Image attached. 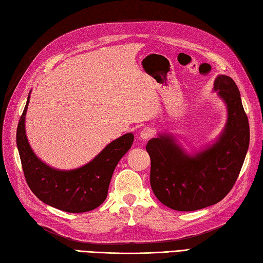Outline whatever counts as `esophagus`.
I'll return each instance as SVG.
<instances>
[{
	"label": "esophagus",
	"mask_w": 263,
	"mask_h": 263,
	"mask_svg": "<svg viewBox=\"0 0 263 263\" xmlns=\"http://www.w3.org/2000/svg\"><path fill=\"white\" fill-rule=\"evenodd\" d=\"M154 136V131L153 128H149V127H146V128H142L141 132H140V139L141 140H148V139H150Z\"/></svg>",
	"instance_id": "34e87169"
}]
</instances>
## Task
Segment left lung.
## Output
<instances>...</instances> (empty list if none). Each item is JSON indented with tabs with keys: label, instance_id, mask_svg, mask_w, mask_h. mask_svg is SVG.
Returning <instances> with one entry per match:
<instances>
[{
	"label": "left lung",
	"instance_id": "1",
	"mask_svg": "<svg viewBox=\"0 0 263 263\" xmlns=\"http://www.w3.org/2000/svg\"><path fill=\"white\" fill-rule=\"evenodd\" d=\"M214 91L227 108L224 130L216 140L190 155L172 133H158L147 143L152 161L150 185L161 203L177 211L216 204L231 191L247 156L250 126L241 93L231 77L216 78Z\"/></svg>",
	"mask_w": 263,
	"mask_h": 263
}]
</instances>
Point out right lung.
<instances>
[{
  "label": "right lung",
  "mask_w": 263,
  "mask_h": 263,
  "mask_svg": "<svg viewBox=\"0 0 263 263\" xmlns=\"http://www.w3.org/2000/svg\"><path fill=\"white\" fill-rule=\"evenodd\" d=\"M29 99L30 92L16 127V146L27 184L39 200L57 209L73 214L96 209L107 197L115 167L135 140L133 133L111 141L79 168L57 170L39 159L28 142L25 121Z\"/></svg>",
  "instance_id": "obj_1"
}]
</instances>
